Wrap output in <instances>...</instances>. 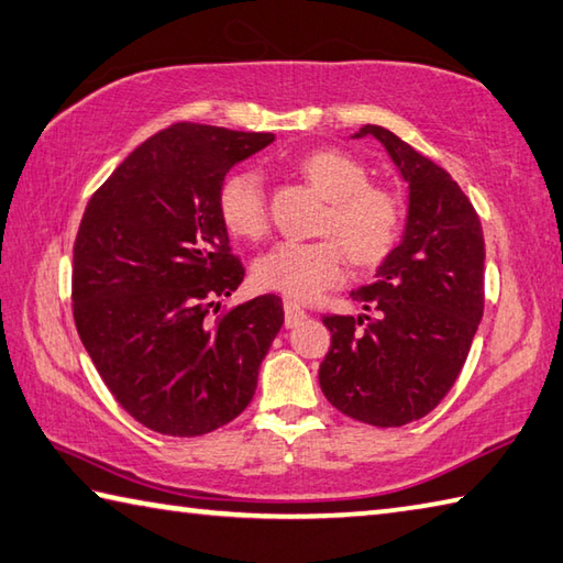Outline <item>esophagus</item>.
<instances>
[{
  "label": "esophagus",
  "mask_w": 563,
  "mask_h": 563,
  "mask_svg": "<svg viewBox=\"0 0 563 563\" xmlns=\"http://www.w3.org/2000/svg\"><path fill=\"white\" fill-rule=\"evenodd\" d=\"M283 310H285V327H298L305 320V317H308L300 305L292 302V300H285Z\"/></svg>",
  "instance_id": "34e87169"
}]
</instances>
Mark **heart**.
Instances as JSON below:
<instances>
[{
	"label": "heart",
	"mask_w": 563,
	"mask_h": 563,
	"mask_svg": "<svg viewBox=\"0 0 563 563\" xmlns=\"http://www.w3.org/2000/svg\"><path fill=\"white\" fill-rule=\"evenodd\" d=\"M300 172L330 203L317 241H283L255 263L261 288L308 302L346 275V253L356 265L382 263L401 239L404 201L391 187L372 184L360 159L340 150H317L300 159ZM219 217L233 236L258 241L268 233V194L255 169H236L219 187Z\"/></svg>",
	"instance_id": "obj_1"
}]
</instances>
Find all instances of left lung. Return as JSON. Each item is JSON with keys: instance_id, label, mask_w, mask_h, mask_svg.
<instances>
[{"instance_id": "8db88e82", "label": "left lung", "mask_w": 563, "mask_h": 563, "mask_svg": "<svg viewBox=\"0 0 563 563\" xmlns=\"http://www.w3.org/2000/svg\"><path fill=\"white\" fill-rule=\"evenodd\" d=\"M408 184L404 239L352 292L366 314H324L332 344L320 386L354 421L396 428L443 401L485 308V239L473 203L443 167L391 130L364 125Z\"/></svg>"}]
</instances>
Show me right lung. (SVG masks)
Masks as SVG:
<instances>
[{
  "label": "right lung",
  "instance_id": "add662e5",
  "mask_svg": "<svg viewBox=\"0 0 563 563\" xmlns=\"http://www.w3.org/2000/svg\"><path fill=\"white\" fill-rule=\"evenodd\" d=\"M273 140L177 122L132 150L80 219L76 330L115 401L150 431H217L258 386L283 300L261 295L211 317L246 275L217 199L227 172Z\"/></svg>",
  "mask_w": 563,
  "mask_h": 563
}]
</instances>
